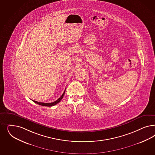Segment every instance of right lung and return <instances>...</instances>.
Listing matches in <instances>:
<instances>
[{
    "label": "right lung",
    "mask_w": 155,
    "mask_h": 155,
    "mask_svg": "<svg viewBox=\"0 0 155 155\" xmlns=\"http://www.w3.org/2000/svg\"><path fill=\"white\" fill-rule=\"evenodd\" d=\"M65 90H64L63 94H62V95L60 96V97L58 99V100H56L55 101H54L52 103H41V102H38V101H36L35 100H32L34 102H35V103L39 104V105H43V106H45V107H52V106H54V105L57 104L58 103H59V102H60V100H61L64 96V93H65Z\"/></svg>",
    "instance_id": "1"
}]
</instances>
